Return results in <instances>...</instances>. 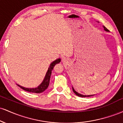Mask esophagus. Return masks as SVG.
I'll list each match as a JSON object with an SVG mask.
<instances>
[{"label":"esophagus","instance_id":"34e87169","mask_svg":"<svg viewBox=\"0 0 123 123\" xmlns=\"http://www.w3.org/2000/svg\"><path fill=\"white\" fill-rule=\"evenodd\" d=\"M62 61L63 62H65L66 61V59L65 58H62Z\"/></svg>","mask_w":123,"mask_h":123}]
</instances>
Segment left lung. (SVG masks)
Instances as JSON below:
<instances>
[{"label":"left lung","instance_id":"8db88e82","mask_svg":"<svg viewBox=\"0 0 123 123\" xmlns=\"http://www.w3.org/2000/svg\"><path fill=\"white\" fill-rule=\"evenodd\" d=\"M104 30H105V31H106V32H109V30H108V29H107L105 27V26H104ZM72 90H73V92H74L76 95H77V96H78V97H91V96H93V95H83V94H80V93L77 92V91H76L75 90H74V89L73 88V87H72Z\"/></svg>","mask_w":123,"mask_h":123}]
</instances>
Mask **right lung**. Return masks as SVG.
<instances>
[{
    "label": "right lung",
    "mask_w": 123,
    "mask_h": 123,
    "mask_svg": "<svg viewBox=\"0 0 123 123\" xmlns=\"http://www.w3.org/2000/svg\"><path fill=\"white\" fill-rule=\"evenodd\" d=\"M61 62V59L58 58L56 60H55L54 61H53V62L50 63V65L49 67L48 70L46 73V75H45L44 78L42 81V83L39 86H38L36 88H26V87H24L22 86H21L19 84H17L18 86H19L20 88L23 89L24 90L26 91H28V92H33V93H41L43 92V91H44L48 88L49 86V83H50V80L51 77V74L52 70L53 69L55 65L57 63H59Z\"/></svg>",
    "instance_id": "obj_1"
}]
</instances>
